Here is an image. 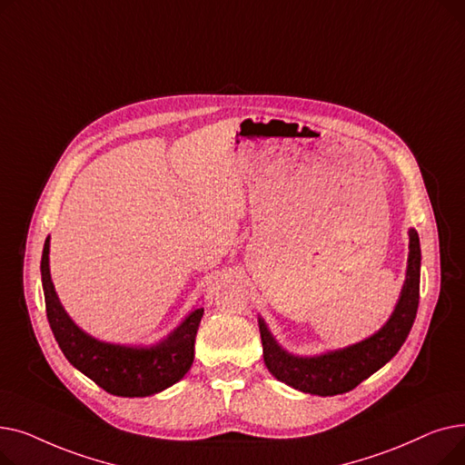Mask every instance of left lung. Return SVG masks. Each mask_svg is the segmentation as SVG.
<instances>
[{
    "label": "left lung",
    "mask_w": 465,
    "mask_h": 465,
    "mask_svg": "<svg viewBox=\"0 0 465 465\" xmlns=\"http://www.w3.org/2000/svg\"><path fill=\"white\" fill-rule=\"evenodd\" d=\"M420 239L417 230L411 228L407 272L396 307L375 333L358 341L354 345L312 356L292 354L279 345V341L267 328L265 321L258 316L263 361L267 370L277 381L311 396L345 394L361 381L371 377L386 361L398 354L414 319H417L420 296Z\"/></svg>",
    "instance_id": "obj_1"
}]
</instances>
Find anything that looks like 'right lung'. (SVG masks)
Segmentation results:
<instances>
[{
    "mask_svg": "<svg viewBox=\"0 0 465 465\" xmlns=\"http://www.w3.org/2000/svg\"><path fill=\"white\" fill-rule=\"evenodd\" d=\"M51 235L41 256V281L45 292L46 319L64 356L105 392L122 398H144L179 382L193 361V343L203 307L195 305L183 322L154 345L107 343L86 333L71 319L51 279Z\"/></svg>",
    "mask_w": 465,
    "mask_h": 465,
    "instance_id": "right-lung-1",
    "label": "right lung"
}]
</instances>
